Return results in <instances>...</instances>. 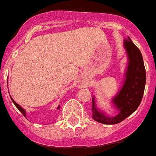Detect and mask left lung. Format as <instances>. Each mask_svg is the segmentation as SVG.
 I'll return each mask as SVG.
<instances>
[{"mask_svg": "<svg viewBox=\"0 0 156 156\" xmlns=\"http://www.w3.org/2000/svg\"><path fill=\"white\" fill-rule=\"evenodd\" d=\"M129 56V66L125 84L119 94L112 99V102L120 112L116 116L109 117L97 109L92 98L93 119L105 125H115L121 122L136 110L144 92L146 70L140 51L133 44L130 38L124 41Z\"/></svg>", "mask_w": 156, "mask_h": 156, "instance_id": "1", "label": "left lung"}]
</instances>
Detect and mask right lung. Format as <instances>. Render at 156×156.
<instances>
[{
  "mask_svg": "<svg viewBox=\"0 0 156 156\" xmlns=\"http://www.w3.org/2000/svg\"><path fill=\"white\" fill-rule=\"evenodd\" d=\"M11 99H12V102H13V103H14V105H16V108H17L18 109H19V110L20 111V112H21V113H22V114L23 115V116H26L25 110H24V109H23V108H22V107H20V105H18L17 103L15 101H14L13 99H12V98H11ZM58 108H59V106L58 107Z\"/></svg>",
  "mask_w": 156,
  "mask_h": 156,
  "instance_id": "add662e5",
  "label": "right lung"
}]
</instances>
